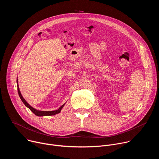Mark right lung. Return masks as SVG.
<instances>
[{
	"mask_svg": "<svg viewBox=\"0 0 159 159\" xmlns=\"http://www.w3.org/2000/svg\"><path fill=\"white\" fill-rule=\"evenodd\" d=\"M17 91H18V94H19V96L21 99V101H22V102H23L25 104V105L28 107L33 113L38 116H52V115H57L58 114V113H60L61 109L63 108V107L64 106L65 104H63L61 106H60L59 107V109H58L57 110H55V111H39V110H37L34 108H33V107H31L26 101V100L23 98V97L22 96L21 94H20V92L19 90V86H18V84H17Z\"/></svg>",
	"mask_w": 159,
	"mask_h": 159,
	"instance_id": "add662e5",
	"label": "right lung"
}]
</instances>
